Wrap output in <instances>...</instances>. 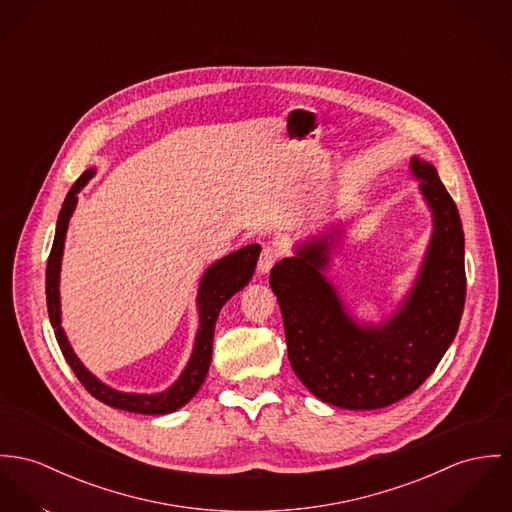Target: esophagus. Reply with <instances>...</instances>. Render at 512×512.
Listing matches in <instances>:
<instances>
[{"instance_id": "34e87169", "label": "esophagus", "mask_w": 512, "mask_h": 512, "mask_svg": "<svg viewBox=\"0 0 512 512\" xmlns=\"http://www.w3.org/2000/svg\"><path fill=\"white\" fill-rule=\"evenodd\" d=\"M278 255H280V253H278V249H276L275 245H271V243L263 245V251H261V255H259V265H257V269H259L261 275H267V273L273 269Z\"/></svg>"}]
</instances>
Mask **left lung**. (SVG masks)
Segmentation results:
<instances>
[{
  "label": "left lung",
  "mask_w": 512,
  "mask_h": 512,
  "mask_svg": "<svg viewBox=\"0 0 512 512\" xmlns=\"http://www.w3.org/2000/svg\"><path fill=\"white\" fill-rule=\"evenodd\" d=\"M433 214V236L401 308L380 325L353 319L323 275L339 228L296 247L271 271L288 360L321 401L382 409L413 394L452 345L466 302L464 230L458 208L429 161L409 165Z\"/></svg>",
  "instance_id": "left-lung-1"
}]
</instances>
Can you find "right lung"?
Wrapping results in <instances>:
<instances>
[{
	"instance_id": "right-lung-1",
	"label": "right lung",
	"mask_w": 512,
	"mask_h": 512,
	"mask_svg": "<svg viewBox=\"0 0 512 512\" xmlns=\"http://www.w3.org/2000/svg\"><path fill=\"white\" fill-rule=\"evenodd\" d=\"M95 175V169H87L81 173L78 181L72 185L70 193L62 204V210L58 214L56 224V236L52 243V251L46 265V306H48V317L54 327L56 341L60 345V351L68 360L70 368L78 376L81 386L93 395L95 399L103 401L105 405H111L115 409L130 411V413H142V415H165L181 409L187 405L193 395L197 394L208 374L210 360H212V339H214V327L216 319L222 310V306L239 292L251 276L255 273L257 259L261 253V245L251 243L234 253L226 255L224 259L212 263L206 273L200 278L198 286L197 308H198V333L195 339V349L191 354V360L187 362L183 374L179 380L159 394H124L113 390L111 386L103 384L99 378H95L79 360L64 329H62V317H60V265H62V253H64V241L70 218L78 204V193L89 183V179Z\"/></svg>"
}]
</instances>
